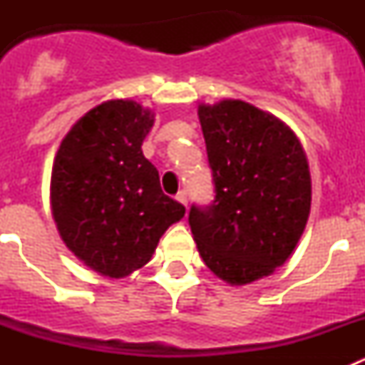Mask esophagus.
Instances as JSON below:
<instances>
[{"label": "esophagus", "mask_w": 365, "mask_h": 365, "mask_svg": "<svg viewBox=\"0 0 365 365\" xmlns=\"http://www.w3.org/2000/svg\"><path fill=\"white\" fill-rule=\"evenodd\" d=\"M175 199L180 202V205L185 206L186 210H188V197H186V192H179V193H177Z\"/></svg>", "instance_id": "esophagus-1"}]
</instances>
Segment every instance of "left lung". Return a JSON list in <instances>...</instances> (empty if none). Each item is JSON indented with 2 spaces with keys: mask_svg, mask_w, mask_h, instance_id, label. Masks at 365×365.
Masks as SVG:
<instances>
[{
  "mask_svg": "<svg viewBox=\"0 0 365 365\" xmlns=\"http://www.w3.org/2000/svg\"><path fill=\"white\" fill-rule=\"evenodd\" d=\"M215 199L192 205L193 240L205 265L230 285L282 267L311 212V173L294 131L243 100L199 106Z\"/></svg>",
  "mask_w": 365,
  "mask_h": 365,
  "instance_id": "obj_1",
  "label": "left lung"
}]
</instances>
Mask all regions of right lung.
<instances>
[{
    "label": "right lung",
    "instance_id": "add662e5",
    "mask_svg": "<svg viewBox=\"0 0 365 365\" xmlns=\"http://www.w3.org/2000/svg\"><path fill=\"white\" fill-rule=\"evenodd\" d=\"M155 115L133 100H108L63 137L51 175L53 217L63 243L89 269L124 278L151 259L185 206L164 195L143 155Z\"/></svg>",
    "mask_w": 365,
    "mask_h": 365
}]
</instances>
